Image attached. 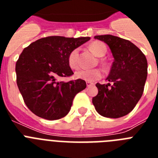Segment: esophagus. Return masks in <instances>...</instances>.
<instances>
[{"mask_svg": "<svg viewBox=\"0 0 158 158\" xmlns=\"http://www.w3.org/2000/svg\"><path fill=\"white\" fill-rule=\"evenodd\" d=\"M86 84L88 87H90V86H93L94 85V83H92V82H89V81H87L86 82Z\"/></svg>", "mask_w": 158, "mask_h": 158, "instance_id": "esophagus-1", "label": "esophagus"}]
</instances>
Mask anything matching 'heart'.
Listing matches in <instances>:
<instances>
[{
    "label": "heart",
    "instance_id": "b5f03b06",
    "mask_svg": "<svg viewBox=\"0 0 158 158\" xmlns=\"http://www.w3.org/2000/svg\"><path fill=\"white\" fill-rule=\"evenodd\" d=\"M90 49L92 52L96 55L97 56H103L106 53V47L102 42H94L90 45ZM69 66L72 69H77L79 67V50L74 49L71 52L69 53L68 57ZM102 75V71L100 69H79L75 73V76L77 79H83L85 81L94 82L98 80Z\"/></svg>",
    "mask_w": 158,
    "mask_h": 158
}]
</instances>
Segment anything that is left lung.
<instances>
[{
  "instance_id": "8db88e82",
  "label": "left lung",
  "mask_w": 158,
  "mask_h": 158,
  "mask_svg": "<svg viewBox=\"0 0 158 158\" xmlns=\"http://www.w3.org/2000/svg\"><path fill=\"white\" fill-rule=\"evenodd\" d=\"M94 38L107 44L114 61L106 78L109 83L96 84L98 94L93 98V103L104 117H122L135 108L142 97L148 75L147 59L129 40L110 34Z\"/></svg>"
}]
</instances>
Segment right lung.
Returning a JSON list of instances; mask_svg holds the SVG:
<instances>
[{
	"instance_id": "add662e5",
	"label": "right lung",
	"mask_w": 158,
	"mask_h": 158,
	"mask_svg": "<svg viewBox=\"0 0 158 158\" xmlns=\"http://www.w3.org/2000/svg\"><path fill=\"white\" fill-rule=\"evenodd\" d=\"M89 39L51 36L23 49L15 65L17 85L26 106L36 115L54 120L69 113L74 96L86 88V82L60 79L74 74L68 61L69 53Z\"/></svg>"
}]
</instances>
